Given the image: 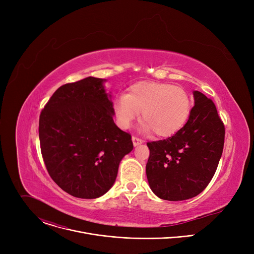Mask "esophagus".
Masks as SVG:
<instances>
[{
    "label": "esophagus",
    "instance_id": "esophagus-1",
    "mask_svg": "<svg viewBox=\"0 0 254 254\" xmlns=\"http://www.w3.org/2000/svg\"><path fill=\"white\" fill-rule=\"evenodd\" d=\"M131 139H132V142H133V146H137V144L142 143V139L137 137V136H135V135H132Z\"/></svg>",
    "mask_w": 254,
    "mask_h": 254
}]
</instances>
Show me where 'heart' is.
Listing matches in <instances>:
<instances>
[{"mask_svg": "<svg viewBox=\"0 0 254 254\" xmlns=\"http://www.w3.org/2000/svg\"><path fill=\"white\" fill-rule=\"evenodd\" d=\"M114 107L123 128L129 127L141 112L144 129H152L159 136H168L179 130L187 122L192 101L183 87L141 81L130 86L127 94L120 95Z\"/></svg>", "mask_w": 254, "mask_h": 254, "instance_id": "obj_1", "label": "heart"}]
</instances>
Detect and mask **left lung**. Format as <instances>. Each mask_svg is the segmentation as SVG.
Here are the masks:
<instances>
[{
  "mask_svg": "<svg viewBox=\"0 0 254 254\" xmlns=\"http://www.w3.org/2000/svg\"><path fill=\"white\" fill-rule=\"evenodd\" d=\"M195 105L185 126L174 135L149 141L146 172L152 191L161 199L182 201L200 194L218 167L225 127L212 99L194 91Z\"/></svg>",
  "mask_w": 254,
  "mask_h": 254,
  "instance_id": "8db88e82",
  "label": "left lung"
}]
</instances>
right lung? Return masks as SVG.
Wrapping results in <instances>:
<instances>
[{
    "instance_id": "right-lung-1",
    "label": "right lung",
    "mask_w": 254,
    "mask_h": 254,
    "mask_svg": "<svg viewBox=\"0 0 254 254\" xmlns=\"http://www.w3.org/2000/svg\"><path fill=\"white\" fill-rule=\"evenodd\" d=\"M101 78L60 86L40 114L41 154L54 182L81 199L112 188L122 159L131 152V135L114 122L113 102Z\"/></svg>"
}]
</instances>
